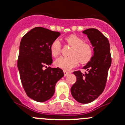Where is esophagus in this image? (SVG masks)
I'll use <instances>...</instances> for the list:
<instances>
[{"instance_id": "esophagus-1", "label": "esophagus", "mask_w": 125, "mask_h": 125, "mask_svg": "<svg viewBox=\"0 0 125 125\" xmlns=\"http://www.w3.org/2000/svg\"><path fill=\"white\" fill-rule=\"evenodd\" d=\"M63 73H64V76H68V75L70 74V72H67V71H63Z\"/></svg>"}]
</instances>
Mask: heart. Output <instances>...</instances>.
Instances as JSON below:
<instances>
[{"label":"heart","mask_w":125,"mask_h":125,"mask_svg":"<svg viewBox=\"0 0 125 125\" xmlns=\"http://www.w3.org/2000/svg\"><path fill=\"white\" fill-rule=\"evenodd\" d=\"M70 47H72L69 53V57H60L55 62L56 67L65 71H69L81 64H86L92 59L93 54L92 46L84 42V40L76 35L72 34L65 39ZM62 45L58 40L53 42L50 46V52L53 57H57L60 54Z\"/></svg>","instance_id":"b5f03b06"}]
</instances>
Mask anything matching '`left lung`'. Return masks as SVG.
Instances as JSON below:
<instances>
[{
  "label": "left lung",
  "instance_id": "left-lung-1",
  "mask_svg": "<svg viewBox=\"0 0 125 125\" xmlns=\"http://www.w3.org/2000/svg\"><path fill=\"white\" fill-rule=\"evenodd\" d=\"M93 47L92 59L83 67L87 72H74L76 81L71 88V93L80 103H89L97 98L103 92L108 72L112 64L110 46L107 38L96 29L83 31Z\"/></svg>",
  "mask_w": 125,
  "mask_h": 125
}]
</instances>
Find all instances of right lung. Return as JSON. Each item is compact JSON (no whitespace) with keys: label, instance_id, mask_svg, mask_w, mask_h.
Returning <instances> with one entry per match:
<instances>
[{"label":"right lung","instance_id":"right-lung-1","mask_svg":"<svg viewBox=\"0 0 125 125\" xmlns=\"http://www.w3.org/2000/svg\"><path fill=\"white\" fill-rule=\"evenodd\" d=\"M60 35L43 27H35L22 37L19 47L17 67L24 90L38 102L51 98L57 82L64 76L60 68L43 67L52 63L50 46Z\"/></svg>","mask_w":125,"mask_h":125}]
</instances>
